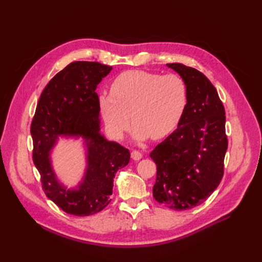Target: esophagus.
<instances>
[{"mask_svg":"<svg viewBox=\"0 0 262 262\" xmlns=\"http://www.w3.org/2000/svg\"><path fill=\"white\" fill-rule=\"evenodd\" d=\"M142 156H143V155H142V153L140 152V150H137V149H133V150H132V152H131V157L133 158V160H134V161H139V160H141V158H142Z\"/></svg>","mask_w":262,"mask_h":262,"instance_id":"esophagus-1","label":"esophagus"}]
</instances>
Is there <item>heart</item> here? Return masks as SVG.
I'll use <instances>...</instances> for the list:
<instances>
[{"instance_id":"heart-1","label":"heart","mask_w":262,"mask_h":262,"mask_svg":"<svg viewBox=\"0 0 262 262\" xmlns=\"http://www.w3.org/2000/svg\"><path fill=\"white\" fill-rule=\"evenodd\" d=\"M189 101L188 85L178 74L132 70L119 74L109 94L99 96L100 114L116 137L128 130L137 140L162 139L179 124Z\"/></svg>"}]
</instances>
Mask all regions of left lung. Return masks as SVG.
Listing matches in <instances>:
<instances>
[{
	"mask_svg": "<svg viewBox=\"0 0 262 262\" xmlns=\"http://www.w3.org/2000/svg\"><path fill=\"white\" fill-rule=\"evenodd\" d=\"M188 85L189 101L178 128L150 152L157 167L154 199L184 211L203 203L224 175L228 146L225 109L216 89L196 69L168 63Z\"/></svg>",
	"mask_w": 262,
	"mask_h": 262,
	"instance_id": "8db88e82",
	"label": "left lung"
}]
</instances>
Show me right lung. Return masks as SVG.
Here are the masks:
<instances>
[{
  "mask_svg": "<svg viewBox=\"0 0 262 262\" xmlns=\"http://www.w3.org/2000/svg\"><path fill=\"white\" fill-rule=\"evenodd\" d=\"M113 67L75 61L55 74L42 91L30 125L33 161L46 195L68 214L89 216L112 201L115 173L130 162V152L99 133L97 85ZM61 134H80L88 142V170L77 190L60 186L51 168L49 152Z\"/></svg>",
  "mask_w": 262,
  "mask_h": 262,
  "instance_id": "1",
  "label": "right lung"
}]
</instances>
